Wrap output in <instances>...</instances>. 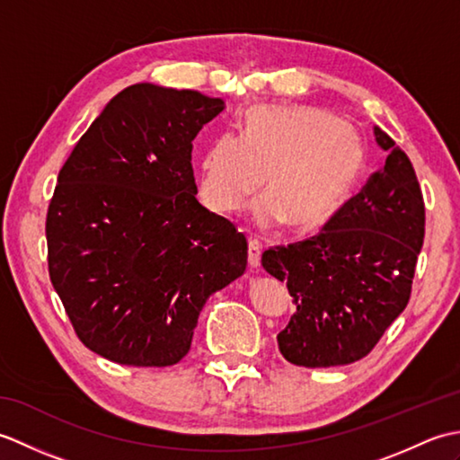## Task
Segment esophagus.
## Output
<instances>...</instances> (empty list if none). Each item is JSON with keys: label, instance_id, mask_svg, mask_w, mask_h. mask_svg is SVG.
I'll list each match as a JSON object with an SVG mask.
<instances>
[{"label": "esophagus", "instance_id": "1", "mask_svg": "<svg viewBox=\"0 0 460 460\" xmlns=\"http://www.w3.org/2000/svg\"><path fill=\"white\" fill-rule=\"evenodd\" d=\"M261 243L257 239H251L249 241V267L251 269H257L259 262H261Z\"/></svg>", "mask_w": 460, "mask_h": 460}]
</instances>
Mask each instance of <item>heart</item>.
I'll use <instances>...</instances> for the list:
<instances>
[{
    "mask_svg": "<svg viewBox=\"0 0 460 460\" xmlns=\"http://www.w3.org/2000/svg\"><path fill=\"white\" fill-rule=\"evenodd\" d=\"M366 152L354 126L318 106L259 104L243 116L241 136L221 134L199 164V198L213 213L237 211L261 183L252 208L261 227L292 229L326 223L364 170Z\"/></svg>",
    "mask_w": 460,
    "mask_h": 460,
    "instance_id": "heart-1",
    "label": "heart"
}]
</instances>
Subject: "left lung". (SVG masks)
<instances>
[{
    "label": "left lung",
    "instance_id": "1",
    "mask_svg": "<svg viewBox=\"0 0 460 460\" xmlns=\"http://www.w3.org/2000/svg\"><path fill=\"white\" fill-rule=\"evenodd\" d=\"M384 168L332 215L318 235L262 252L296 312L277 336L295 366H346L366 358L405 310L425 237V203L407 154L381 130Z\"/></svg>",
    "mask_w": 460,
    "mask_h": 460
}]
</instances>
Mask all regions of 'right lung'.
Masks as SVG:
<instances>
[{
  "mask_svg": "<svg viewBox=\"0 0 460 460\" xmlns=\"http://www.w3.org/2000/svg\"><path fill=\"white\" fill-rule=\"evenodd\" d=\"M221 99L140 83L104 106L58 172L49 277L83 344L122 366L188 354L213 292L247 269V239L195 198L193 138Z\"/></svg>",
  "mask_w": 460,
  "mask_h": 460,
  "instance_id": "obj_1",
  "label": "right lung"
}]
</instances>
